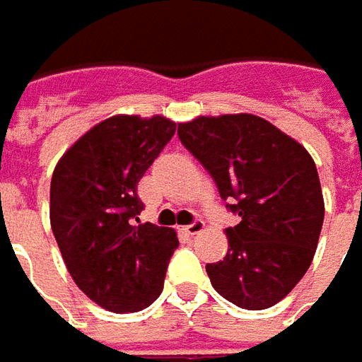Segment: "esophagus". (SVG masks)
Instances as JSON below:
<instances>
[{"mask_svg":"<svg viewBox=\"0 0 362 362\" xmlns=\"http://www.w3.org/2000/svg\"><path fill=\"white\" fill-rule=\"evenodd\" d=\"M184 230L188 232L190 236H194V234H200V232L204 230V222H202V220H194L192 224H188Z\"/></svg>","mask_w":362,"mask_h":362,"instance_id":"1","label":"esophagus"}]
</instances>
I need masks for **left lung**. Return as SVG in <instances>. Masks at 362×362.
I'll list each match as a JSON object with an SVG mask.
<instances>
[{
  "mask_svg": "<svg viewBox=\"0 0 362 362\" xmlns=\"http://www.w3.org/2000/svg\"><path fill=\"white\" fill-rule=\"evenodd\" d=\"M178 138L240 216L224 260L206 264L214 291L248 310L281 303L310 267L325 220L315 160L252 114L200 116L178 124Z\"/></svg>",
  "mask_w": 362,
  "mask_h": 362,
  "instance_id": "left-lung-1",
  "label": "left lung"
}]
</instances>
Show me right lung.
Returning a JSON list of instances; mask_svg holds the SVG:
<instances>
[{
	"label": "right lung",
	"instance_id": "obj_1",
	"mask_svg": "<svg viewBox=\"0 0 362 362\" xmlns=\"http://www.w3.org/2000/svg\"><path fill=\"white\" fill-rule=\"evenodd\" d=\"M174 132L164 116H112L86 132L54 170L49 222L62 258L81 293L112 313L152 305L178 248L172 228L138 218V182Z\"/></svg>",
	"mask_w": 362,
	"mask_h": 362
}]
</instances>
